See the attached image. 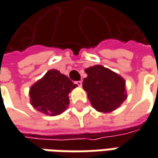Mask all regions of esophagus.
<instances>
[{
  "label": "esophagus",
  "mask_w": 158,
  "mask_h": 158,
  "mask_svg": "<svg viewBox=\"0 0 158 158\" xmlns=\"http://www.w3.org/2000/svg\"><path fill=\"white\" fill-rule=\"evenodd\" d=\"M75 84H77L79 86H81L82 85V81H76Z\"/></svg>",
  "instance_id": "1"
}]
</instances>
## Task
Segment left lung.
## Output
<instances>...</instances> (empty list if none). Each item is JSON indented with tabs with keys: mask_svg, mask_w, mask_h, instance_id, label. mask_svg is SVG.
Returning <instances> with one entry per match:
<instances>
[{
	"mask_svg": "<svg viewBox=\"0 0 158 158\" xmlns=\"http://www.w3.org/2000/svg\"><path fill=\"white\" fill-rule=\"evenodd\" d=\"M85 72L87 77L82 85L97 111H114L127 99L125 80L119 74L100 64L86 68Z\"/></svg>",
	"mask_w": 158,
	"mask_h": 158,
	"instance_id": "obj_1",
	"label": "left lung"
}]
</instances>
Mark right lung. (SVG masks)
<instances>
[{"instance_id": "add662e5", "label": "right lung", "mask_w": 158, "mask_h": 158, "mask_svg": "<svg viewBox=\"0 0 158 158\" xmlns=\"http://www.w3.org/2000/svg\"><path fill=\"white\" fill-rule=\"evenodd\" d=\"M76 86L68 77L52 69L30 87V103L37 111L45 114H60L67 108L68 94Z\"/></svg>"}]
</instances>
